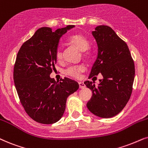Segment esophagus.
Masks as SVG:
<instances>
[{
  "mask_svg": "<svg viewBox=\"0 0 148 148\" xmlns=\"http://www.w3.org/2000/svg\"><path fill=\"white\" fill-rule=\"evenodd\" d=\"M79 88H84L86 87L85 84H84V82H79Z\"/></svg>",
  "mask_w": 148,
  "mask_h": 148,
  "instance_id": "esophagus-1",
  "label": "esophagus"
}]
</instances>
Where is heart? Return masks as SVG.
<instances>
[{"label":"heart","instance_id":"b5f03b06","mask_svg":"<svg viewBox=\"0 0 148 148\" xmlns=\"http://www.w3.org/2000/svg\"><path fill=\"white\" fill-rule=\"evenodd\" d=\"M69 42L82 51L84 58H89L90 50L89 49V41L85 36L82 34H74L69 39ZM63 58V51L61 46L59 45L56 51V58L58 61H61ZM86 67L84 64L70 65L64 70V73L73 78H78L80 74L85 71Z\"/></svg>","mask_w":148,"mask_h":148}]
</instances>
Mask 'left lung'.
<instances>
[{
    "label": "left lung",
    "mask_w": 148,
    "mask_h": 148,
    "mask_svg": "<svg viewBox=\"0 0 148 148\" xmlns=\"http://www.w3.org/2000/svg\"><path fill=\"white\" fill-rule=\"evenodd\" d=\"M92 34L98 45V54L89 77L101 73L103 78L97 86L92 82H84L93 93L87 107L96 116L112 118L124 109L130 99L135 64L127 44L112 28L99 26Z\"/></svg>",
    "instance_id": "1"
}]
</instances>
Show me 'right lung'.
<instances>
[{
    "label": "right lung",
    "instance_id": "obj_1",
    "mask_svg": "<svg viewBox=\"0 0 148 148\" xmlns=\"http://www.w3.org/2000/svg\"><path fill=\"white\" fill-rule=\"evenodd\" d=\"M74 26L69 25L55 32L49 27L39 28L17 54L13 67L15 88L25 112L36 122H58L64 112L67 98L79 87L69 78L56 82L49 77L57 62L56 51L60 37Z\"/></svg>",
    "mask_w": 148,
    "mask_h": 148
}]
</instances>
